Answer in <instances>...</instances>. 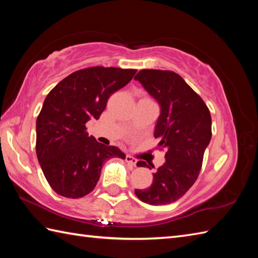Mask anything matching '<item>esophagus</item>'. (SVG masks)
Instances as JSON below:
<instances>
[{
  "label": "esophagus",
  "instance_id": "34e87169",
  "mask_svg": "<svg viewBox=\"0 0 258 258\" xmlns=\"http://www.w3.org/2000/svg\"><path fill=\"white\" fill-rule=\"evenodd\" d=\"M125 161H126V163H128L130 165H132V166H136V163H138V160L131 155H126Z\"/></svg>",
  "mask_w": 258,
  "mask_h": 258
}]
</instances>
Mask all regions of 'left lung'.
<instances>
[{"mask_svg": "<svg viewBox=\"0 0 258 258\" xmlns=\"http://www.w3.org/2000/svg\"><path fill=\"white\" fill-rule=\"evenodd\" d=\"M161 106L154 136L165 163L157 168L150 187L135 195L150 205H166L180 199L195 183L212 138L210 109L202 97L173 71L141 70L134 78ZM138 166H147L139 161Z\"/></svg>", "mask_w": 258, "mask_h": 258, "instance_id": "obj_1", "label": "left lung"}]
</instances>
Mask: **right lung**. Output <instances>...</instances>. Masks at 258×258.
Segmentation results:
<instances>
[{
	"mask_svg": "<svg viewBox=\"0 0 258 258\" xmlns=\"http://www.w3.org/2000/svg\"><path fill=\"white\" fill-rule=\"evenodd\" d=\"M138 70L92 67L75 71L53 87L36 119V155L54 191L80 199L94 189L103 163L125 158L116 146L89 135L86 123L98 119L109 96L133 79Z\"/></svg>",
	"mask_w": 258,
	"mask_h": 258,
	"instance_id": "add662e5",
	"label": "right lung"
}]
</instances>
